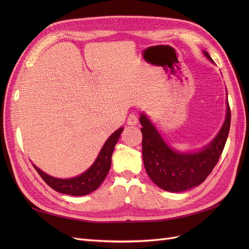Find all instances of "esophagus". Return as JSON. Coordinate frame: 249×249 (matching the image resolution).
<instances>
[{
  "mask_svg": "<svg viewBox=\"0 0 249 249\" xmlns=\"http://www.w3.org/2000/svg\"><path fill=\"white\" fill-rule=\"evenodd\" d=\"M138 124V117L136 114H134V113H132V114L129 115V117H127V124L130 125H135Z\"/></svg>",
  "mask_w": 249,
  "mask_h": 249,
  "instance_id": "34e87169",
  "label": "esophagus"
}]
</instances>
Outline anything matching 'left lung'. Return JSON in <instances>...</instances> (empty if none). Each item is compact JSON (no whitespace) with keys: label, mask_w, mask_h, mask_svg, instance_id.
Wrapping results in <instances>:
<instances>
[{"label":"left lung","mask_w":249,"mask_h":249,"mask_svg":"<svg viewBox=\"0 0 249 249\" xmlns=\"http://www.w3.org/2000/svg\"><path fill=\"white\" fill-rule=\"evenodd\" d=\"M203 54L214 62L207 52ZM142 125V157L145 170L153 182L170 192H182L200 185L212 172L222 154L231 126V110L220 132L209 145L196 153H179L170 148L145 114L140 115Z\"/></svg>","instance_id":"8db88e82"}]
</instances>
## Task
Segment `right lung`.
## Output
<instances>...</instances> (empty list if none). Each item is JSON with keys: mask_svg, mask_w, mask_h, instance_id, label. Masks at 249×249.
<instances>
[{"mask_svg": "<svg viewBox=\"0 0 249 249\" xmlns=\"http://www.w3.org/2000/svg\"><path fill=\"white\" fill-rule=\"evenodd\" d=\"M123 131L124 127H120L111 135L101 149L94 163L88 170L82 173L79 177L72 178H57L44 173L38 167H36L35 165H33V166L36 171L39 173V176L44 182L57 192L73 195V196H82V195L89 194L96 190L104 182L105 178L107 177L111 166V157L113 150H114L115 144Z\"/></svg>", "mask_w": 249, "mask_h": 249, "instance_id": "1", "label": "right lung"}]
</instances>
